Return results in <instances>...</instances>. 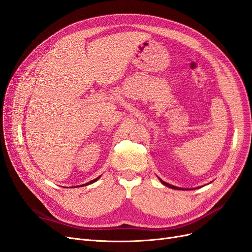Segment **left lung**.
Masks as SVG:
<instances>
[{"mask_svg":"<svg viewBox=\"0 0 252 252\" xmlns=\"http://www.w3.org/2000/svg\"><path fill=\"white\" fill-rule=\"evenodd\" d=\"M159 181H161V183L163 185H165V186H167V187H169V188H172V189H177V190H185V189H182V188H180V187H177V186H173V185H170V184H168V183H166V182H164V181H162L161 179H159Z\"/></svg>","mask_w":252,"mask_h":252,"instance_id":"1","label":"left lung"}]
</instances>
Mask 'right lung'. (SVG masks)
Masks as SVG:
<instances>
[{"mask_svg": "<svg viewBox=\"0 0 252 252\" xmlns=\"http://www.w3.org/2000/svg\"><path fill=\"white\" fill-rule=\"evenodd\" d=\"M101 178V175L100 177H97L96 179H94V180H93V181H90V182H88V183H86V184H84V185H80V186H87V185H89V184H93V183H94V182H96L98 179ZM78 187V186H77Z\"/></svg>", "mask_w": 252, "mask_h": 252, "instance_id": "1", "label": "right lung"}]
</instances>
